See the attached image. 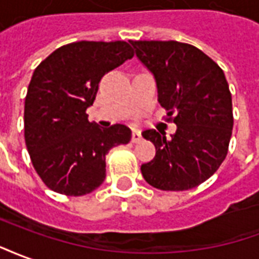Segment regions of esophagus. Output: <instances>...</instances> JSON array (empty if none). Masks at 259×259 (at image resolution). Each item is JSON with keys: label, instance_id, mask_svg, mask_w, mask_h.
<instances>
[{"label": "esophagus", "instance_id": "34e87169", "mask_svg": "<svg viewBox=\"0 0 259 259\" xmlns=\"http://www.w3.org/2000/svg\"><path fill=\"white\" fill-rule=\"evenodd\" d=\"M131 141L134 143H138L142 141V134H141V131H139V130H134V131H132Z\"/></svg>", "mask_w": 259, "mask_h": 259}]
</instances>
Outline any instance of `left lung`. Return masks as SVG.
Here are the masks:
<instances>
[{
    "mask_svg": "<svg viewBox=\"0 0 259 259\" xmlns=\"http://www.w3.org/2000/svg\"><path fill=\"white\" fill-rule=\"evenodd\" d=\"M156 78L158 102L177 131L146 130L156 148L142 164L145 181L160 190L193 189L225 160L233 130L232 94L224 70L193 45L178 41H130Z\"/></svg>",
    "mask_w": 259,
    "mask_h": 259,
    "instance_id": "1",
    "label": "left lung"
}]
</instances>
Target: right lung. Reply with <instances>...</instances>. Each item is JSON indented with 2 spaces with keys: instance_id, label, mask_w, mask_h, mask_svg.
I'll return each mask as SVG.
<instances>
[{
  "instance_id": "add662e5",
  "label": "right lung",
  "mask_w": 259,
  "mask_h": 259,
  "mask_svg": "<svg viewBox=\"0 0 259 259\" xmlns=\"http://www.w3.org/2000/svg\"><path fill=\"white\" fill-rule=\"evenodd\" d=\"M134 56L125 41H77L44 59L24 101V141L31 163L51 190L84 196L106 178V154L127 145L131 130L88 121L99 81Z\"/></svg>"
}]
</instances>
